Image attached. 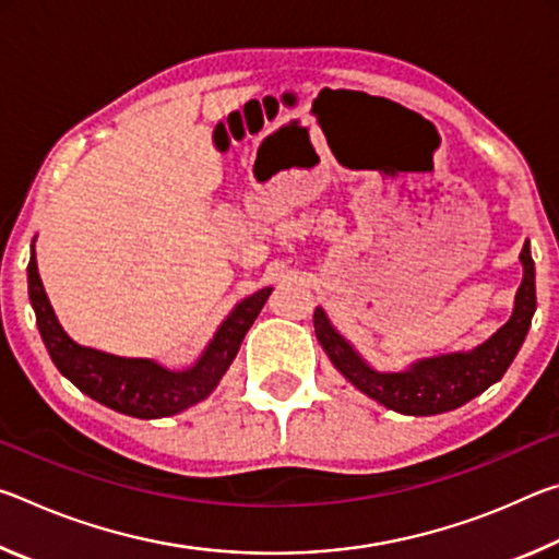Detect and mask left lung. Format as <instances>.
Segmentation results:
<instances>
[{"instance_id": "obj_1", "label": "left lung", "mask_w": 559, "mask_h": 559, "mask_svg": "<svg viewBox=\"0 0 559 559\" xmlns=\"http://www.w3.org/2000/svg\"><path fill=\"white\" fill-rule=\"evenodd\" d=\"M520 263H523V283L515 293L513 316L493 337L473 347L471 353L419 359L404 372H377L337 333L323 308H316L313 316L318 343L323 345L330 362L337 367V372L349 384H355L359 392L372 396L386 409L409 416H431L459 409L506 374L527 335L530 320H533L537 306L535 263L530 257L527 241L520 251Z\"/></svg>"}]
</instances>
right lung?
<instances>
[{"label": "right lung", "mask_w": 559, "mask_h": 559, "mask_svg": "<svg viewBox=\"0 0 559 559\" xmlns=\"http://www.w3.org/2000/svg\"><path fill=\"white\" fill-rule=\"evenodd\" d=\"M26 271H29V298L36 313V325H39L44 345L59 372L69 377L91 400L120 414L138 416V419H163V416L179 414L206 400L229 370L243 335L249 333L263 302L271 296V288H261L253 296L243 298L216 330L214 340L197 359V365L175 372L157 365L155 359L118 357L73 343L63 333L59 318L46 298L34 249Z\"/></svg>", "instance_id": "right-lung-1"}]
</instances>
